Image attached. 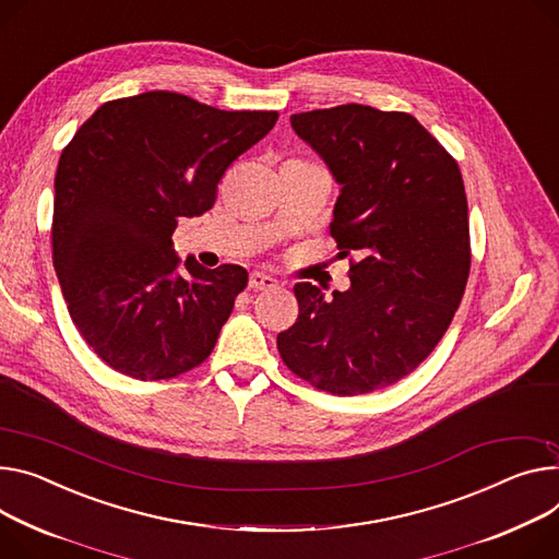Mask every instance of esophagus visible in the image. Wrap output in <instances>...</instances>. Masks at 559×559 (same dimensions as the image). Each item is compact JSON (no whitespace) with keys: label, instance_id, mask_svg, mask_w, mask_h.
<instances>
[{"label":"esophagus","instance_id":"obj_1","mask_svg":"<svg viewBox=\"0 0 559 559\" xmlns=\"http://www.w3.org/2000/svg\"><path fill=\"white\" fill-rule=\"evenodd\" d=\"M248 286H250L252 290H271V288L277 286V280L271 277V275H266V273L254 271V273H250V277H248Z\"/></svg>","mask_w":559,"mask_h":559}]
</instances>
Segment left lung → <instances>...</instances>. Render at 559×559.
I'll return each mask as SVG.
<instances>
[{
	"instance_id": "8db88e82",
	"label": "left lung",
	"mask_w": 559,
	"mask_h": 559,
	"mask_svg": "<svg viewBox=\"0 0 559 559\" xmlns=\"http://www.w3.org/2000/svg\"><path fill=\"white\" fill-rule=\"evenodd\" d=\"M290 127L340 186L331 235L358 262L331 297L295 284L299 316L277 349L318 390L388 388L432 354L461 305L469 228L459 165L403 111L352 103L293 114Z\"/></svg>"
}]
</instances>
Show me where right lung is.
Segmentation results:
<instances>
[{"mask_svg":"<svg viewBox=\"0 0 559 559\" xmlns=\"http://www.w3.org/2000/svg\"><path fill=\"white\" fill-rule=\"evenodd\" d=\"M275 122L147 92L98 107L64 147L53 266L73 324L111 369L175 378L214 349L248 273L181 262L171 233L214 205L228 167Z\"/></svg>","mask_w":559,"mask_h":559,"instance_id":"right-lung-1","label":"right lung"}]
</instances>
